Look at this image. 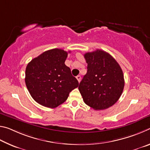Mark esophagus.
Instances as JSON below:
<instances>
[{"label": "esophagus", "instance_id": "obj_1", "mask_svg": "<svg viewBox=\"0 0 150 150\" xmlns=\"http://www.w3.org/2000/svg\"><path fill=\"white\" fill-rule=\"evenodd\" d=\"M76 78H77V81H79V83L80 82V81H81V75H77V77H76Z\"/></svg>", "mask_w": 150, "mask_h": 150}]
</instances>
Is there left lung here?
<instances>
[{
  "label": "left lung",
  "mask_w": 150,
  "mask_h": 150,
  "mask_svg": "<svg viewBox=\"0 0 150 150\" xmlns=\"http://www.w3.org/2000/svg\"><path fill=\"white\" fill-rule=\"evenodd\" d=\"M87 72L79 90L85 103L95 110H104L117 102L122 93L124 79L118 62L101 50L86 53Z\"/></svg>",
  "instance_id": "1"
}]
</instances>
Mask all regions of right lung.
Returning <instances> with one entry per match:
<instances>
[{"instance_id":"right-lung-1","label":"right lung","mask_w":150,"mask_h":150,"mask_svg":"<svg viewBox=\"0 0 150 150\" xmlns=\"http://www.w3.org/2000/svg\"><path fill=\"white\" fill-rule=\"evenodd\" d=\"M67 55L63 50L55 48L42 53L27 65L25 83L30 95L40 105L56 108L79 86L65 64Z\"/></svg>"}]
</instances>
